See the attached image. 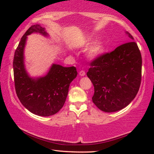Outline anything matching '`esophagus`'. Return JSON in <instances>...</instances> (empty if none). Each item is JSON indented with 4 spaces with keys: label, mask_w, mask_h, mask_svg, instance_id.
I'll return each mask as SVG.
<instances>
[{
    "label": "esophagus",
    "mask_w": 154,
    "mask_h": 154,
    "mask_svg": "<svg viewBox=\"0 0 154 154\" xmlns=\"http://www.w3.org/2000/svg\"><path fill=\"white\" fill-rule=\"evenodd\" d=\"M79 75H81V76H84V75H85V72L84 71H79Z\"/></svg>",
    "instance_id": "1"
}]
</instances>
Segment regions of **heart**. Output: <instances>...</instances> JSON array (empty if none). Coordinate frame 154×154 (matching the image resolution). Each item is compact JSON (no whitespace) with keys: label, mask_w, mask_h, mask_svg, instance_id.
<instances>
[{"label":"heart","mask_w":154,"mask_h":154,"mask_svg":"<svg viewBox=\"0 0 154 154\" xmlns=\"http://www.w3.org/2000/svg\"><path fill=\"white\" fill-rule=\"evenodd\" d=\"M88 43L87 44H89ZM105 50V43L102 40H99L92 45L87 52V57L90 60H95L104 53Z\"/></svg>","instance_id":"1"}]
</instances>
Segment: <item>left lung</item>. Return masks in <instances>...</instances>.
<instances>
[{
	"instance_id": "left-lung-1",
	"label": "left lung",
	"mask_w": 154,
	"mask_h": 154,
	"mask_svg": "<svg viewBox=\"0 0 154 154\" xmlns=\"http://www.w3.org/2000/svg\"><path fill=\"white\" fill-rule=\"evenodd\" d=\"M126 34L133 41L128 32ZM142 56L134 41L119 46L113 52L90 63L87 75L93 84L92 102L104 112H116L134 100L140 89Z\"/></svg>"
}]
</instances>
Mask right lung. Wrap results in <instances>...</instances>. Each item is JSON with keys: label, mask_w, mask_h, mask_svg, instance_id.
Here are the masks:
<instances>
[{"label": "right lung", "mask_w": 154, "mask_h": 154, "mask_svg": "<svg viewBox=\"0 0 154 154\" xmlns=\"http://www.w3.org/2000/svg\"><path fill=\"white\" fill-rule=\"evenodd\" d=\"M31 33L49 37L45 28L35 24L31 26L21 38L13 60L16 93L23 106L30 112L39 116H50L64 106L69 85L78 73L75 66L64 67L52 64L43 76H31L25 66L24 48L27 36Z\"/></svg>", "instance_id": "1"}]
</instances>
